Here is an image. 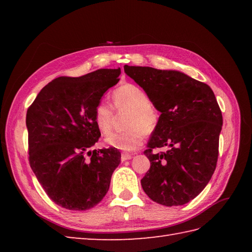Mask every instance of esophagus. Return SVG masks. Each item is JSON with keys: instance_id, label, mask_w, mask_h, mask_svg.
<instances>
[{"instance_id": "esophagus-1", "label": "esophagus", "mask_w": 252, "mask_h": 252, "mask_svg": "<svg viewBox=\"0 0 252 252\" xmlns=\"http://www.w3.org/2000/svg\"><path fill=\"white\" fill-rule=\"evenodd\" d=\"M131 158H132L131 154H127V153L121 154V161H126V160H130Z\"/></svg>"}]
</instances>
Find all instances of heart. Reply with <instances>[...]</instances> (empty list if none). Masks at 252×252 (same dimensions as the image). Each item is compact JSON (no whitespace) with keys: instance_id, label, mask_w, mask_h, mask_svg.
I'll list each match as a JSON object with an SVG mask.
<instances>
[{"instance_id":"heart-1","label":"heart","mask_w":252,"mask_h":252,"mask_svg":"<svg viewBox=\"0 0 252 252\" xmlns=\"http://www.w3.org/2000/svg\"><path fill=\"white\" fill-rule=\"evenodd\" d=\"M117 110H130L126 132L111 133L105 138L107 145L125 152H133L144 142V133L151 134L158 125L156 108L149 103L148 95L135 84L127 83L118 88L112 95ZM115 112L106 101H100L94 109L95 123L103 134L111 130Z\"/></svg>"}]
</instances>
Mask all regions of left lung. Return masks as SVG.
Wrapping results in <instances>:
<instances>
[{"label": "left lung", "instance_id": "obj_1", "mask_svg": "<svg viewBox=\"0 0 252 252\" xmlns=\"http://www.w3.org/2000/svg\"><path fill=\"white\" fill-rule=\"evenodd\" d=\"M125 72L161 112L144 154L151 168L141 180L146 195L162 206H182L205 189L215 172L223 118L206 83L178 70L125 66ZM167 146L169 151L154 154Z\"/></svg>", "mask_w": 252, "mask_h": 252}]
</instances>
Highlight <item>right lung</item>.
<instances>
[{
  "instance_id": "obj_1",
  "label": "right lung",
  "mask_w": 252,
  "mask_h": 252,
  "mask_svg": "<svg viewBox=\"0 0 252 252\" xmlns=\"http://www.w3.org/2000/svg\"><path fill=\"white\" fill-rule=\"evenodd\" d=\"M121 69L54 79L28 108L29 162L51 199L68 210H89L105 197L120 163L117 148L91 151L100 131L94 109Z\"/></svg>"
}]
</instances>
